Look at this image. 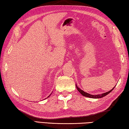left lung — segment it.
<instances>
[{
	"instance_id": "1",
	"label": "left lung",
	"mask_w": 129,
	"mask_h": 129,
	"mask_svg": "<svg viewBox=\"0 0 129 129\" xmlns=\"http://www.w3.org/2000/svg\"><path fill=\"white\" fill-rule=\"evenodd\" d=\"M76 88H77V89H78V91L83 96H84L85 97H88V98H93V99H99V98H103V97H104L106 95H107L108 94H109L110 92H112V90L114 89V88H113L112 90H110V91H109V92H106V93H103L101 94H96V95H92V94L88 93H87V92H85L84 91H83V90L80 89L77 86V85L76 84Z\"/></svg>"
}]
</instances>
